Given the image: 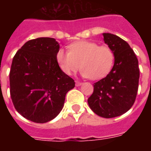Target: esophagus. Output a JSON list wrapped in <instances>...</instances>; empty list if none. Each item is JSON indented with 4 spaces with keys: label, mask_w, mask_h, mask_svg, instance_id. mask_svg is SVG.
Wrapping results in <instances>:
<instances>
[{
    "label": "esophagus",
    "mask_w": 151,
    "mask_h": 151,
    "mask_svg": "<svg viewBox=\"0 0 151 151\" xmlns=\"http://www.w3.org/2000/svg\"><path fill=\"white\" fill-rule=\"evenodd\" d=\"M82 82H78V81H76V82H75V85H76V86H81V85H82Z\"/></svg>",
    "instance_id": "1"
}]
</instances>
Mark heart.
I'll list each match as a JSON object with an SVG mask.
<instances>
[{
  "instance_id": "1",
  "label": "heart",
  "mask_w": 151,
  "mask_h": 151,
  "mask_svg": "<svg viewBox=\"0 0 151 151\" xmlns=\"http://www.w3.org/2000/svg\"><path fill=\"white\" fill-rule=\"evenodd\" d=\"M113 51L108 46H99L92 41H78L70 44L69 52L60 49L56 60L67 75H72L82 68V75L99 80L111 71L114 64Z\"/></svg>"
}]
</instances>
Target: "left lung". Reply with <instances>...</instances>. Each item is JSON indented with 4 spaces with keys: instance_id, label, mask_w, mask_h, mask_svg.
Segmentation results:
<instances>
[{
    "instance_id": "left-lung-1",
    "label": "left lung",
    "mask_w": 151,
    "mask_h": 151,
    "mask_svg": "<svg viewBox=\"0 0 151 151\" xmlns=\"http://www.w3.org/2000/svg\"><path fill=\"white\" fill-rule=\"evenodd\" d=\"M103 35L104 43L113 51L114 65L104 78L93 84L94 92L87 102L96 115L112 118L132 108L137 93L140 72L137 58L126 41L110 33Z\"/></svg>"
}]
</instances>
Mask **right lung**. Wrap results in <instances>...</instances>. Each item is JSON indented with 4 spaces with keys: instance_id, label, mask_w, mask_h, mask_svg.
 <instances>
[{
    "instance_id": "1",
    "label": "right lung",
    "mask_w": 151,
    "mask_h": 151,
    "mask_svg": "<svg viewBox=\"0 0 151 151\" xmlns=\"http://www.w3.org/2000/svg\"><path fill=\"white\" fill-rule=\"evenodd\" d=\"M58 42L41 37L24 43L16 52L9 73L10 95L15 109L26 119L46 123L64 107L74 80L60 68Z\"/></svg>"
}]
</instances>
